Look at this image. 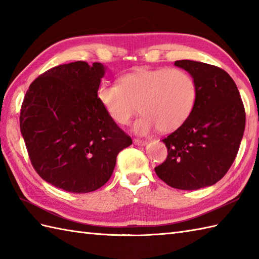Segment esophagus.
I'll return each instance as SVG.
<instances>
[{
    "mask_svg": "<svg viewBox=\"0 0 259 259\" xmlns=\"http://www.w3.org/2000/svg\"><path fill=\"white\" fill-rule=\"evenodd\" d=\"M134 144L135 145H138V146H146L147 145V141L146 140H141V139H135L134 140Z\"/></svg>",
    "mask_w": 259,
    "mask_h": 259,
    "instance_id": "esophagus-1",
    "label": "esophagus"
}]
</instances>
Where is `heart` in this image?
Here are the masks:
<instances>
[{"label": "heart", "instance_id": "1", "mask_svg": "<svg viewBox=\"0 0 259 259\" xmlns=\"http://www.w3.org/2000/svg\"><path fill=\"white\" fill-rule=\"evenodd\" d=\"M198 97L195 79L181 69L139 68L120 76L119 83H102L97 99L115 123L128 124L138 110L134 124L138 135L152 130L169 134L181 128L194 111Z\"/></svg>", "mask_w": 259, "mask_h": 259}]
</instances>
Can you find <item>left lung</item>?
Returning <instances> with one entry per match:
<instances>
[{
    "instance_id": "8db88e82",
    "label": "left lung",
    "mask_w": 259,
    "mask_h": 259,
    "mask_svg": "<svg viewBox=\"0 0 259 259\" xmlns=\"http://www.w3.org/2000/svg\"><path fill=\"white\" fill-rule=\"evenodd\" d=\"M175 65L195 79L197 102L188 121L162 139L168 156L155 171L172 188L197 190L216 184L233 164L245 130V108L225 70L191 60Z\"/></svg>"
}]
</instances>
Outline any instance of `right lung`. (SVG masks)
I'll use <instances>...</instances> for the list:
<instances>
[{"label": "right lung", "mask_w": 259, "mask_h": 259, "mask_svg": "<svg viewBox=\"0 0 259 259\" xmlns=\"http://www.w3.org/2000/svg\"><path fill=\"white\" fill-rule=\"evenodd\" d=\"M104 72L99 62L58 65L32 82L22 103L20 128L33 168L73 194L102 187L118 153L133 144L97 99Z\"/></svg>", "instance_id": "right-lung-1"}]
</instances>
